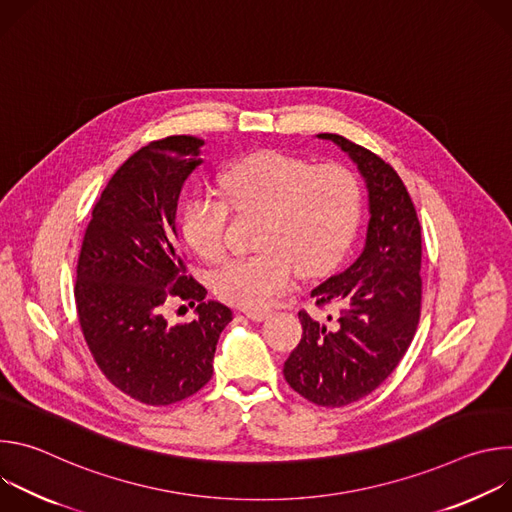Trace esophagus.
Listing matches in <instances>:
<instances>
[{"instance_id":"esophagus-1","label":"esophagus","mask_w":512,"mask_h":512,"mask_svg":"<svg viewBox=\"0 0 512 512\" xmlns=\"http://www.w3.org/2000/svg\"><path fill=\"white\" fill-rule=\"evenodd\" d=\"M243 314H245L249 320H253V322H263V320L269 318V312H261V310H245Z\"/></svg>"}]
</instances>
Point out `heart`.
<instances>
[{"label":"heart","mask_w":512,"mask_h":512,"mask_svg":"<svg viewBox=\"0 0 512 512\" xmlns=\"http://www.w3.org/2000/svg\"><path fill=\"white\" fill-rule=\"evenodd\" d=\"M227 196L194 192L182 208V233L206 261L227 249L233 210L259 214L255 255L231 259L212 275L218 298L247 310L269 308L302 275L332 267L352 243L362 210V186L344 164H318L283 152H257L231 164Z\"/></svg>","instance_id":"1"}]
</instances>
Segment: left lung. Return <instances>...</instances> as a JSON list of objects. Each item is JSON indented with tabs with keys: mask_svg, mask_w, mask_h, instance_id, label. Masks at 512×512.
Wrapping results in <instances>:
<instances>
[{
	"mask_svg": "<svg viewBox=\"0 0 512 512\" xmlns=\"http://www.w3.org/2000/svg\"><path fill=\"white\" fill-rule=\"evenodd\" d=\"M350 156L369 190L364 249L338 275L312 289L316 306L340 304L332 322L306 310L302 340L283 364L289 387L322 407L373 393L407 352L421 314V225L399 174L377 154L336 133H320Z\"/></svg>",
	"mask_w": 512,
	"mask_h": 512,
	"instance_id": "left-lung-1",
	"label": "left lung"
}]
</instances>
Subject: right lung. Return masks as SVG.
Masks as SVG:
<instances>
[{"label":"right lung","mask_w":512,"mask_h":512,"mask_svg":"<svg viewBox=\"0 0 512 512\" xmlns=\"http://www.w3.org/2000/svg\"><path fill=\"white\" fill-rule=\"evenodd\" d=\"M202 139L170 135L137 150L101 192L85 231L75 302L101 373L145 405H172L212 377L216 342L231 308L206 302L186 273L178 237V198L202 164ZM197 306L188 325L163 316L174 300Z\"/></svg>","instance_id":"1"}]
</instances>
